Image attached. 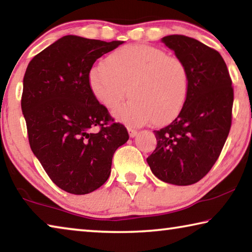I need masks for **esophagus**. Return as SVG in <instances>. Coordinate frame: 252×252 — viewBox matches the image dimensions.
Wrapping results in <instances>:
<instances>
[{"label":"esophagus","mask_w":252,"mask_h":252,"mask_svg":"<svg viewBox=\"0 0 252 252\" xmlns=\"http://www.w3.org/2000/svg\"><path fill=\"white\" fill-rule=\"evenodd\" d=\"M127 132H129L130 138H134V136L136 135V133H138V131L134 130V129H131V127H127Z\"/></svg>","instance_id":"34e87169"}]
</instances>
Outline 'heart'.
Listing matches in <instances>:
<instances>
[{
	"instance_id": "obj_1",
	"label": "heart",
	"mask_w": 252,
	"mask_h": 252,
	"mask_svg": "<svg viewBox=\"0 0 252 252\" xmlns=\"http://www.w3.org/2000/svg\"><path fill=\"white\" fill-rule=\"evenodd\" d=\"M90 89L100 103L117 110L113 113L127 126H141L155 120L164 123L177 116L188 93L189 76L186 63L176 55L150 45H126L105 59L104 65L93 67Z\"/></svg>"
}]
</instances>
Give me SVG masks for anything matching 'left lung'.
I'll list each match as a JSON object with an SVG mask.
<instances>
[{"instance_id": "left-lung-1", "label": "left lung", "mask_w": 252, "mask_h": 252, "mask_svg": "<svg viewBox=\"0 0 252 252\" xmlns=\"http://www.w3.org/2000/svg\"><path fill=\"white\" fill-rule=\"evenodd\" d=\"M161 41L186 63L189 84L178 117L155 131L157 148L147 161L160 180L189 186L210 171L228 138L232 120V81L222 57L215 49L178 34Z\"/></svg>"}]
</instances>
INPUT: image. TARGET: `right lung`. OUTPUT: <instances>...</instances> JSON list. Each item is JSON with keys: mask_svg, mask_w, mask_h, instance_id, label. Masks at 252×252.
Instances as JSON below:
<instances>
[{"mask_svg": "<svg viewBox=\"0 0 252 252\" xmlns=\"http://www.w3.org/2000/svg\"><path fill=\"white\" fill-rule=\"evenodd\" d=\"M122 43L66 35L25 71L21 106L30 147L51 180L69 193L87 194L103 185L114 152L129 139L89 83L96 60ZM95 126L96 134L91 131Z\"/></svg>", "mask_w": 252, "mask_h": 252, "instance_id": "right-lung-1", "label": "right lung"}]
</instances>
